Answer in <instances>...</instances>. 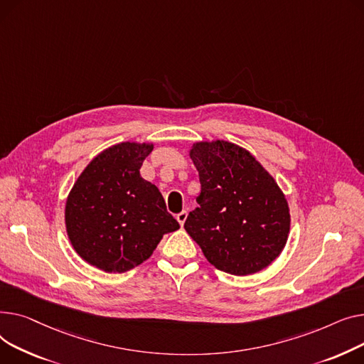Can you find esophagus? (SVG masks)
Here are the masks:
<instances>
[{"label": "esophagus", "instance_id": "1", "mask_svg": "<svg viewBox=\"0 0 364 364\" xmlns=\"http://www.w3.org/2000/svg\"><path fill=\"white\" fill-rule=\"evenodd\" d=\"M186 218H188V211L186 210H183V211H181L179 215L176 216V219H178V222L181 223V226H183V223H185V220H186Z\"/></svg>", "mask_w": 364, "mask_h": 364}]
</instances>
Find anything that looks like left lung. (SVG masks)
<instances>
[{"label": "left lung", "instance_id": "1", "mask_svg": "<svg viewBox=\"0 0 364 364\" xmlns=\"http://www.w3.org/2000/svg\"><path fill=\"white\" fill-rule=\"evenodd\" d=\"M201 192L183 225L216 269L245 276L267 267L289 233L281 188L245 148L228 141L192 145Z\"/></svg>", "mask_w": 364, "mask_h": 364}]
</instances>
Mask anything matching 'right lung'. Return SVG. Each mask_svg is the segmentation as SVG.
I'll return each mask as SVG.
<instances>
[{
  "label": "right lung",
  "instance_id": "right-lung-1",
  "mask_svg": "<svg viewBox=\"0 0 364 364\" xmlns=\"http://www.w3.org/2000/svg\"><path fill=\"white\" fill-rule=\"evenodd\" d=\"M153 144L120 142L104 149L75 182L64 220L80 257L123 273L151 257L164 233L179 229L156 185L139 168Z\"/></svg>",
  "mask_w": 364,
  "mask_h": 364
}]
</instances>
